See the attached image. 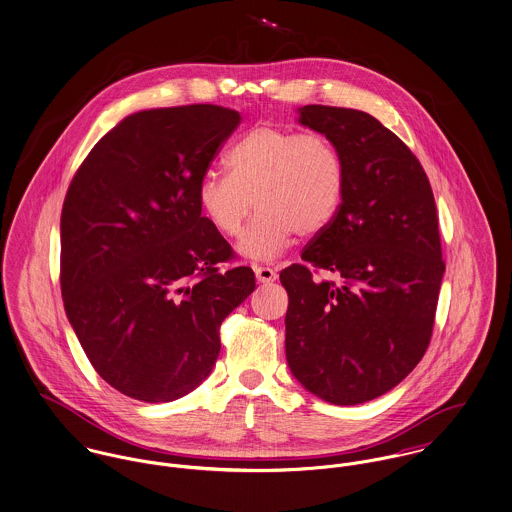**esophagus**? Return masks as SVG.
Returning a JSON list of instances; mask_svg holds the SVG:
<instances>
[{"mask_svg":"<svg viewBox=\"0 0 512 512\" xmlns=\"http://www.w3.org/2000/svg\"><path fill=\"white\" fill-rule=\"evenodd\" d=\"M253 271H255V277H257L259 283H273V281H277V271L271 269V267L255 265Z\"/></svg>","mask_w":512,"mask_h":512,"instance_id":"esophagus-1","label":"esophagus"}]
</instances>
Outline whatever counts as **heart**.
<instances>
[{"label":"heart","mask_w":512,"mask_h":512,"mask_svg":"<svg viewBox=\"0 0 512 512\" xmlns=\"http://www.w3.org/2000/svg\"><path fill=\"white\" fill-rule=\"evenodd\" d=\"M228 174L206 172L196 190L210 226L228 239L243 233L239 249L251 259L271 261L296 233L312 235L338 214L345 190L340 149L322 133H300L275 125L249 129L228 153Z\"/></svg>","instance_id":"1"}]
</instances>
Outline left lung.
<instances>
[{"instance_id":"obj_1","label":"left lung","mask_w":512,"mask_h":512,"mask_svg":"<svg viewBox=\"0 0 512 512\" xmlns=\"http://www.w3.org/2000/svg\"><path fill=\"white\" fill-rule=\"evenodd\" d=\"M300 123L340 149L345 190L304 263L281 271L286 361L310 393L351 406L397 387L428 349L446 271L436 202L420 161L373 115L304 106Z\"/></svg>"}]
</instances>
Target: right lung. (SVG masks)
Instances as JSON below:
<instances>
[{
  "label": "right lung",
  "instance_id": "add662e5",
  "mask_svg": "<svg viewBox=\"0 0 512 512\" xmlns=\"http://www.w3.org/2000/svg\"><path fill=\"white\" fill-rule=\"evenodd\" d=\"M235 110L212 104L125 117L68 186L60 292L96 373L143 402L196 389L220 355V326L253 290L249 267L210 226L196 190Z\"/></svg>",
  "mask_w": 512,
  "mask_h": 512
}]
</instances>
